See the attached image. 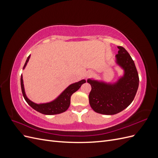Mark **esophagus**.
Instances as JSON below:
<instances>
[{
  "label": "esophagus",
  "instance_id": "34e87169",
  "mask_svg": "<svg viewBox=\"0 0 158 158\" xmlns=\"http://www.w3.org/2000/svg\"><path fill=\"white\" fill-rule=\"evenodd\" d=\"M93 75H94V73L92 71H90V70L87 71L86 73L85 74V76L86 78H89V77H91V76H92Z\"/></svg>",
  "mask_w": 158,
  "mask_h": 158
}]
</instances>
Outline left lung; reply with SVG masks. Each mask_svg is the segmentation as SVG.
Listing matches in <instances>:
<instances>
[{
  "label": "left lung",
  "mask_w": 158,
  "mask_h": 158,
  "mask_svg": "<svg viewBox=\"0 0 158 158\" xmlns=\"http://www.w3.org/2000/svg\"><path fill=\"white\" fill-rule=\"evenodd\" d=\"M117 48L114 63L123 70V74L113 82L94 78L87 80L92 87L89 105L100 114L111 115L126 109L132 102L139 85L138 72L131 55L124 47Z\"/></svg>",
  "instance_id": "obj_1"
}]
</instances>
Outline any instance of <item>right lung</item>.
Masks as SVG:
<instances>
[{"instance_id":"add662e5","label":"right lung","mask_w":158,"mask_h":158,"mask_svg":"<svg viewBox=\"0 0 158 158\" xmlns=\"http://www.w3.org/2000/svg\"><path fill=\"white\" fill-rule=\"evenodd\" d=\"M30 56L27 58V60L23 66V70H24L26 66L30 59ZM21 88L22 92L23 94V96L26 102L28 103L30 106H31L35 111L40 112L44 114H48V115H52V114H60L66 111L70 106V97L75 92H76L83 84L85 83V80L83 79L77 82L71 84L66 88L63 92H62L60 95H59L55 99L47 103H36L33 102L27 98L26 95L24 84H23V76L21 75Z\"/></svg>"}]
</instances>
